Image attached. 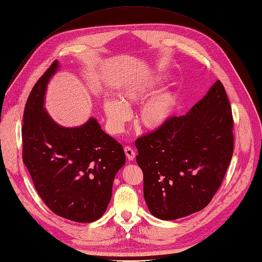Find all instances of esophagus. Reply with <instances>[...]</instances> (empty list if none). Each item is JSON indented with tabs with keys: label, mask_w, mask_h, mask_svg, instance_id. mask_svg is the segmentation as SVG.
I'll return each instance as SVG.
<instances>
[{
	"label": "esophagus",
	"mask_w": 262,
	"mask_h": 262,
	"mask_svg": "<svg viewBox=\"0 0 262 262\" xmlns=\"http://www.w3.org/2000/svg\"><path fill=\"white\" fill-rule=\"evenodd\" d=\"M124 151H125V155H126V157H127V159H128L129 161H133V160L135 159L136 154H135L134 149H133L130 146H125V147H124Z\"/></svg>",
	"instance_id": "1"
}]
</instances>
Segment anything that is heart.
Returning <instances> with one entry per match:
<instances>
[{
    "label": "heart",
    "mask_w": 262,
    "mask_h": 262,
    "mask_svg": "<svg viewBox=\"0 0 262 262\" xmlns=\"http://www.w3.org/2000/svg\"><path fill=\"white\" fill-rule=\"evenodd\" d=\"M156 81L129 85L120 94L121 102L115 99H107L104 102V112L111 129L114 133L120 132L124 123L129 119L130 114L127 106L143 102L155 91ZM173 103V96L169 92L156 95L141 106L137 118L139 126L147 130L161 128L170 117Z\"/></svg>",
    "instance_id": "1"
}]
</instances>
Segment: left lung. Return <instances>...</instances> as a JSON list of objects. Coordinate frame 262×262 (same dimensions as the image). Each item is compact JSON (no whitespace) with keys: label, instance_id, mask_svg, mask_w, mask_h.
<instances>
[{"label":"left lung","instance_id":"left-lung-1","mask_svg":"<svg viewBox=\"0 0 262 262\" xmlns=\"http://www.w3.org/2000/svg\"><path fill=\"white\" fill-rule=\"evenodd\" d=\"M234 120L223 83L183 116L138 138L143 193L157 219L173 221L203 210L221 187L234 149Z\"/></svg>","mask_w":262,"mask_h":262}]
</instances>
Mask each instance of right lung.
Wrapping results in <instances>:
<instances>
[{
    "mask_svg": "<svg viewBox=\"0 0 262 262\" xmlns=\"http://www.w3.org/2000/svg\"><path fill=\"white\" fill-rule=\"evenodd\" d=\"M54 60L32 88L24 110L23 162L40 199L56 215L77 223L99 220L112 198L117 171L125 164L120 143L94 118L74 128L56 124L43 108Z\"/></svg>",
    "mask_w": 262,
    "mask_h": 262,
    "instance_id": "add662e5",
    "label": "right lung"
}]
</instances>
